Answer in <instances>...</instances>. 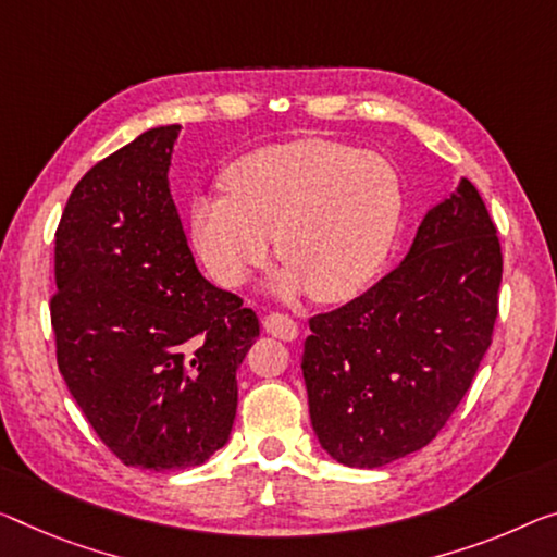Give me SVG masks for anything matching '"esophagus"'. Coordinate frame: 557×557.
Here are the masks:
<instances>
[{"instance_id":"1","label":"esophagus","mask_w":557,"mask_h":557,"mask_svg":"<svg viewBox=\"0 0 557 557\" xmlns=\"http://www.w3.org/2000/svg\"><path fill=\"white\" fill-rule=\"evenodd\" d=\"M263 329L281 341H294L298 336V323L290 315L278 311L263 315Z\"/></svg>"}]
</instances>
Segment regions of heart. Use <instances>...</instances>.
Returning <instances> with one entry per match:
<instances>
[{
    "label": "heart",
    "instance_id": "heart-1",
    "mask_svg": "<svg viewBox=\"0 0 557 557\" xmlns=\"http://www.w3.org/2000/svg\"><path fill=\"white\" fill-rule=\"evenodd\" d=\"M400 219V182L386 159L331 139H296L244 153L226 189L191 201L203 267L238 288L267 261L271 236L286 269L276 290L315 301L358 294L386 261Z\"/></svg>",
    "mask_w": 557,
    "mask_h": 557
}]
</instances>
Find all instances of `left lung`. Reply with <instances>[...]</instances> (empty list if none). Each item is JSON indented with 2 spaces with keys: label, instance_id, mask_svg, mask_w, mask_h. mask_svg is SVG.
I'll return each instance as SVG.
<instances>
[{
  "label": "left lung",
  "instance_id": "obj_1",
  "mask_svg": "<svg viewBox=\"0 0 557 557\" xmlns=\"http://www.w3.org/2000/svg\"><path fill=\"white\" fill-rule=\"evenodd\" d=\"M495 231L481 194L463 178L425 213L400 267L308 321V413L338 463H393L448 423L498 319L503 253Z\"/></svg>",
  "mask_w": 557,
  "mask_h": 557
}]
</instances>
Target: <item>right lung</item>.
I'll use <instances>...</instances> for the list:
<instances>
[{"label":"right lung","instance_id":"right-lung-1","mask_svg":"<svg viewBox=\"0 0 557 557\" xmlns=\"http://www.w3.org/2000/svg\"><path fill=\"white\" fill-rule=\"evenodd\" d=\"M178 124L94 164L57 226L51 329L66 388L124 466L184 470L228 441L259 319L196 269L169 164Z\"/></svg>","mask_w":557,"mask_h":557}]
</instances>
